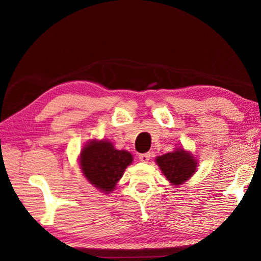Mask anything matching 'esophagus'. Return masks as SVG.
<instances>
[{
	"mask_svg": "<svg viewBox=\"0 0 261 261\" xmlns=\"http://www.w3.org/2000/svg\"><path fill=\"white\" fill-rule=\"evenodd\" d=\"M149 158H151V153H143L139 155V160L141 162H148Z\"/></svg>",
	"mask_w": 261,
	"mask_h": 261,
	"instance_id": "esophagus-1",
	"label": "esophagus"
}]
</instances>
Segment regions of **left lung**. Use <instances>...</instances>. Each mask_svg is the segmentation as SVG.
Instances as JSON below:
<instances>
[{
	"label": "left lung",
	"mask_w": 261,
	"mask_h": 261,
	"mask_svg": "<svg viewBox=\"0 0 261 261\" xmlns=\"http://www.w3.org/2000/svg\"><path fill=\"white\" fill-rule=\"evenodd\" d=\"M162 174L173 185H180L196 173L197 160L190 152L176 148L174 152L163 154L155 159Z\"/></svg>",
	"instance_id": "obj_1"
}]
</instances>
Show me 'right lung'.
Wrapping results in <instances>:
<instances>
[{
  "instance_id": "right-lung-1",
  "label": "right lung",
  "mask_w": 261,
  "mask_h": 261,
  "mask_svg": "<svg viewBox=\"0 0 261 261\" xmlns=\"http://www.w3.org/2000/svg\"><path fill=\"white\" fill-rule=\"evenodd\" d=\"M134 159L126 151L114 147L108 140H91L83 147L79 165L84 176L101 192L110 193Z\"/></svg>"
}]
</instances>
